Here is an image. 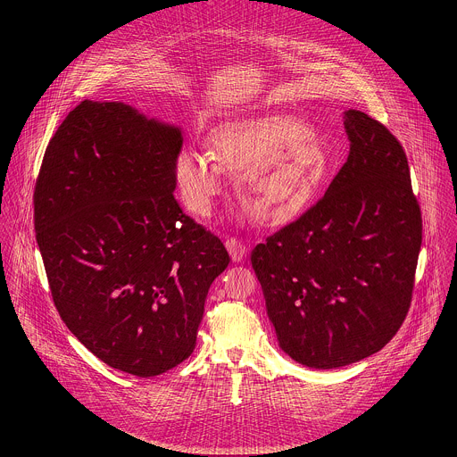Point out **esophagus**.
I'll list each match as a JSON object with an SVG mask.
<instances>
[{
    "mask_svg": "<svg viewBox=\"0 0 457 457\" xmlns=\"http://www.w3.org/2000/svg\"><path fill=\"white\" fill-rule=\"evenodd\" d=\"M225 246H227L228 253H230V259L234 262L243 261V259L246 257V253H248V248H246L245 243L239 241L237 237H228V239L225 241Z\"/></svg>",
    "mask_w": 457,
    "mask_h": 457,
    "instance_id": "34e87169",
    "label": "esophagus"
}]
</instances>
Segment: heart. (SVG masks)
<instances>
[{"label":"heart","mask_w":457,"mask_h":457,"mask_svg":"<svg viewBox=\"0 0 457 457\" xmlns=\"http://www.w3.org/2000/svg\"><path fill=\"white\" fill-rule=\"evenodd\" d=\"M237 178L248 212L270 227L303 216L320 196L330 172L324 142L308 123L288 114L227 121L211 133V149H183L172 176L185 205L198 216L223 194L225 172Z\"/></svg>","instance_id":"b5f03b06"}]
</instances>
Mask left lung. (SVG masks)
Segmentation results:
<instances>
[{"mask_svg":"<svg viewBox=\"0 0 457 457\" xmlns=\"http://www.w3.org/2000/svg\"><path fill=\"white\" fill-rule=\"evenodd\" d=\"M343 120L350 154L326 195L252 252L281 350L315 370L362 361L391 341L422 243L403 145L361 111Z\"/></svg>","mask_w":457,"mask_h":457,"instance_id":"left-lung-1","label":"left lung"}]
</instances>
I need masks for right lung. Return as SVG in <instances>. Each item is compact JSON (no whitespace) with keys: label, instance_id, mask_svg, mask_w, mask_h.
<instances>
[{"label":"right lung","instance_id":"right-lung-1","mask_svg":"<svg viewBox=\"0 0 457 457\" xmlns=\"http://www.w3.org/2000/svg\"><path fill=\"white\" fill-rule=\"evenodd\" d=\"M178 127L123 102H80L51 138L35 230L56 310L100 361L156 377L195 348L223 243L174 198Z\"/></svg>","mask_w":457,"mask_h":457}]
</instances>
